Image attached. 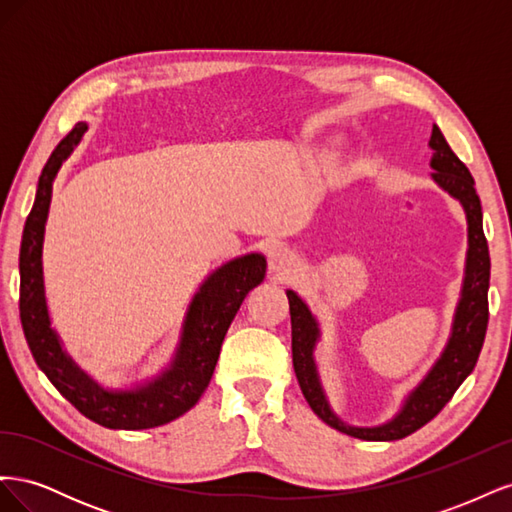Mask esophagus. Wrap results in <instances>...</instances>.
<instances>
[{
    "label": "esophagus",
    "mask_w": 512,
    "mask_h": 512,
    "mask_svg": "<svg viewBox=\"0 0 512 512\" xmlns=\"http://www.w3.org/2000/svg\"><path fill=\"white\" fill-rule=\"evenodd\" d=\"M297 267V262H294V256L288 250H275L271 254V269L280 275H290Z\"/></svg>",
    "instance_id": "34e87169"
}]
</instances>
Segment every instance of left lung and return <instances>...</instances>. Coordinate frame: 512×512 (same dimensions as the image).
<instances>
[{
  "instance_id": "obj_1",
  "label": "left lung",
  "mask_w": 512,
  "mask_h": 512,
  "mask_svg": "<svg viewBox=\"0 0 512 512\" xmlns=\"http://www.w3.org/2000/svg\"><path fill=\"white\" fill-rule=\"evenodd\" d=\"M433 160L431 166L436 168L433 179L440 183L448 194L461 200L468 215L470 226V252H468V271L466 284H463V297L457 307V318L453 327V337L448 342L442 359L429 371V376L418 384V389L408 397L404 410H401L391 423L382 427H346L327 406V399L322 395L320 382L314 367V346L318 339L316 320L309 314L305 303L288 290L290 303V327H292V365L297 374L303 397L324 423L333 429L348 433L352 438L369 440V442H386L401 440L410 436L416 429L427 425L433 416L451 401L455 391L466 380L478 361L480 348L485 344V333L489 324V245L483 232V209L480 198L474 188V177L468 166L463 164L455 151L448 147L444 134L438 126H433L431 141Z\"/></svg>"
}]
</instances>
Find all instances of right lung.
Masks as SVG:
<instances>
[{"mask_svg":"<svg viewBox=\"0 0 512 512\" xmlns=\"http://www.w3.org/2000/svg\"><path fill=\"white\" fill-rule=\"evenodd\" d=\"M85 130V123H74V128L61 138L51 158L46 160L38 179L34 207L29 211L23 228L19 254V312L23 333L46 378L89 421L108 429L160 427L188 412L205 393L230 322L239 312L247 292L265 280L267 262L260 254H250L228 262L209 277L196 294L188 318H185L177 359L162 378L132 393L102 391L83 371L74 367L66 352L61 350L57 335L49 327L40 260L53 179L61 162L81 141Z\"/></svg>","mask_w":512,"mask_h":512,"instance_id":"1","label":"right lung"}]
</instances>
